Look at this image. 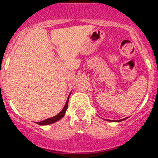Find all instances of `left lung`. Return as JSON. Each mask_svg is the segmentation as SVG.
<instances>
[{"label": "left lung", "mask_w": 158, "mask_h": 158, "mask_svg": "<svg viewBox=\"0 0 158 158\" xmlns=\"http://www.w3.org/2000/svg\"><path fill=\"white\" fill-rule=\"evenodd\" d=\"M66 109H67V103L64 105V108L62 109L61 111H60L58 115H56V116H53V117L48 118V119L43 120V121H40V122H37V123H38V125H49V124H52V123L56 122V121H57V120H59L60 119H61V118L64 116Z\"/></svg>", "instance_id": "left-lung-1"}]
</instances>
